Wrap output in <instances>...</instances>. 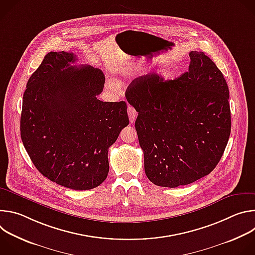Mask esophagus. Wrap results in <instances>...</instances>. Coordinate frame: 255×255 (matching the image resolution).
Returning <instances> with one entry per match:
<instances>
[{"mask_svg":"<svg viewBox=\"0 0 255 255\" xmlns=\"http://www.w3.org/2000/svg\"><path fill=\"white\" fill-rule=\"evenodd\" d=\"M127 111H128V116H129V120H130V122H131V123H133V122L135 121L136 117H137V112H136V110H135V109H134L133 107H131V106H128V109H127Z\"/></svg>","mask_w":255,"mask_h":255,"instance_id":"obj_1","label":"esophagus"}]
</instances>
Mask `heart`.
<instances>
[{"instance_id":"obj_1","label":"heart","mask_w":255,"mask_h":255,"mask_svg":"<svg viewBox=\"0 0 255 255\" xmlns=\"http://www.w3.org/2000/svg\"><path fill=\"white\" fill-rule=\"evenodd\" d=\"M159 76H160V79L166 81V80H169V79H170L171 74H170V71H168L167 69H165V70H162V71L160 72ZM109 87H110L111 89H116V88H117V84H116L115 82H110V83H109Z\"/></svg>"}]
</instances>
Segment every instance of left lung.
I'll use <instances>...</instances> for the list:
<instances>
[{
  "label": "left lung",
  "instance_id": "1",
  "mask_svg": "<svg viewBox=\"0 0 255 255\" xmlns=\"http://www.w3.org/2000/svg\"><path fill=\"white\" fill-rule=\"evenodd\" d=\"M189 70L172 81L135 79L126 91L138 112L135 128L144 169L156 186L176 188L209 174L231 132L229 89L204 52L191 51Z\"/></svg>",
  "mask_w": 255,
  "mask_h": 255
}]
</instances>
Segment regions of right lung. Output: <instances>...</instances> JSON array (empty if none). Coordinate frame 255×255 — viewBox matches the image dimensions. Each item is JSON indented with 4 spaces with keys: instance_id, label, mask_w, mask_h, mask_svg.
<instances>
[{
    "instance_id": "right-lung-1",
    "label": "right lung",
    "mask_w": 255,
    "mask_h": 255,
    "mask_svg": "<svg viewBox=\"0 0 255 255\" xmlns=\"http://www.w3.org/2000/svg\"><path fill=\"white\" fill-rule=\"evenodd\" d=\"M71 52H49L27 83L21 138L33 164L62 187L97 188L109 172L108 149L129 124L127 105L102 102L103 71L72 66Z\"/></svg>"
}]
</instances>
